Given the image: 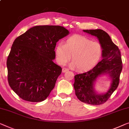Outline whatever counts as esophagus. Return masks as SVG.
Returning <instances> with one entry per match:
<instances>
[{
    "mask_svg": "<svg viewBox=\"0 0 129 129\" xmlns=\"http://www.w3.org/2000/svg\"><path fill=\"white\" fill-rule=\"evenodd\" d=\"M69 70L68 69H66V68H63L62 69V72L63 73H65V72H66L67 71H68Z\"/></svg>",
    "mask_w": 129,
    "mask_h": 129,
    "instance_id": "obj_1",
    "label": "esophagus"
}]
</instances>
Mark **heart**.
<instances>
[{"instance_id":"obj_1","label":"heart","mask_w":129,"mask_h":129,"mask_svg":"<svg viewBox=\"0 0 129 129\" xmlns=\"http://www.w3.org/2000/svg\"><path fill=\"white\" fill-rule=\"evenodd\" d=\"M56 58L60 65L66 64L72 58L70 66L80 72L92 69L100 60L102 47L100 43L92 41L87 37L72 35L67 39L64 44L59 43L55 48Z\"/></svg>"}]
</instances>
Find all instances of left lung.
Segmentation results:
<instances>
[{
    "label": "left lung",
    "mask_w": 129,
    "mask_h": 129,
    "mask_svg": "<svg viewBox=\"0 0 129 129\" xmlns=\"http://www.w3.org/2000/svg\"><path fill=\"white\" fill-rule=\"evenodd\" d=\"M83 31L98 38L102 47V59L91 70L74 76V88L80 101L93 105H101L105 103L118 87L122 70L120 52L109 35L102 29H84ZM105 75L111 78V86L106 93L98 94L94 89V83L99 77Z\"/></svg>",
    "instance_id": "8db88e82"
}]
</instances>
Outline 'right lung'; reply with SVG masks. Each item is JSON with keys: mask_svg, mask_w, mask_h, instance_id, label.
I'll use <instances>...</instances> for the list:
<instances>
[{"mask_svg": "<svg viewBox=\"0 0 129 129\" xmlns=\"http://www.w3.org/2000/svg\"><path fill=\"white\" fill-rule=\"evenodd\" d=\"M69 34L61 26L38 25L14 40L7 60V78L18 96L38 102L49 96L61 73L53 61L56 45Z\"/></svg>", "mask_w": 129, "mask_h": 129, "instance_id": "1", "label": "right lung"}]
</instances>
